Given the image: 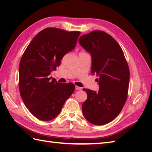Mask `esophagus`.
<instances>
[{
  "label": "esophagus",
  "instance_id": "34e87169",
  "mask_svg": "<svg viewBox=\"0 0 152 152\" xmlns=\"http://www.w3.org/2000/svg\"><path fill=\"white\" fill-rule=\"evenodd\" d=\"M75 89H76V90H80V89H82V88H80V87H78V86H76Z\"/></svg>",
  "mask_w": 152,
  "mask_h": 152
}]
</instances>
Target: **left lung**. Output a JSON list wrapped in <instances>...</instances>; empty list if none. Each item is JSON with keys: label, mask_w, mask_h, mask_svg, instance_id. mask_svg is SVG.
<instances>
[{"label": "left lung", "mask_w": 152, "mask_h": 152, "mask_svg": "<svg viewBox=\"0 0 152 152\" xmlns=\"http://www.w3.org/2000/svg\"><path fill=\"white\" fill-rule=\"evenodd\" d=\"M79 43L91 56V74H96L99 90L83 89L88 98L82 104L85 118L102 125L119 115L127 101L130 72L124 51L110 35L94 31L83 34Z\"/></svg>", "instance_id": "1"}]
</instances>
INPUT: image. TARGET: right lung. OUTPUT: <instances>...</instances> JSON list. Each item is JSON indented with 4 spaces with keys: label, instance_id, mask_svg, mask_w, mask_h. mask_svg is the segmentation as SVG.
<instances>
[{
    "label": "right lung",
    "instance_id": "1",
    "mask_svg": "<svg viewBox=\"0 0 152 152\" xmlns=\"http://www.w3.org/2000/svg\"><path fill=\"white\" fill-rule=\"evenodd\" d=\"M80 31L48 27L28 44L19 66V89L25 106L34 117L50 121L59 114L75 86L60 83L49 77L64 55L76 47Z\"/></svg>",
    "mask_w": 152,
    "mask_h": 152
}]
</instances>
